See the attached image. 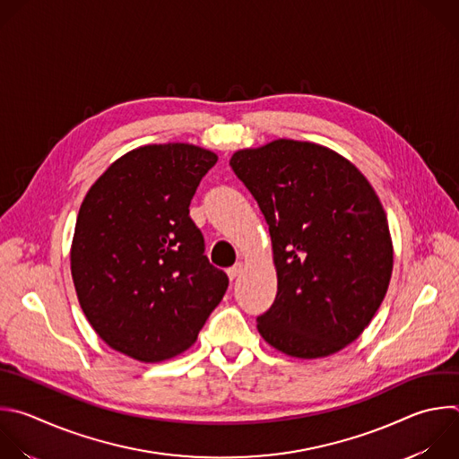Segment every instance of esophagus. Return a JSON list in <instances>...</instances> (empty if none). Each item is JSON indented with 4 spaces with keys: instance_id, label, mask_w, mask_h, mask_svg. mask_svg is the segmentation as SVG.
<instances>
[{
    "instance_id": "1",
    "label": "esophagus",
    "mask_w": 459,
    "mask_h": 459,
    "mask_svg": "<svg viewBox=\"0 0 459 459\" xmlns=\"http://www.w3.org/2000/svg\"><path fill=\"white\" fill-rule=\"evenodd\" d=\"M243 268H245V264H243L241 261H238L234 266H230V268L227 270L229 279H230V281H234L236 277H239V275H241V272H243Z\"/></svg>"
}]
</instances>
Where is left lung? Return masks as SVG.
I'll list each match as a JSON object with an SVG mask.
<instances>
[{
    "label": "left lung",
    "mask_w": 459,
    "mask_h": 459,
    "mask_svg": "<svg viewBox=\"0 0 459 459\" xmlns=\"http://www.w3.org/2000/svg\"><path fill=\"white\" fill-rule=\"evenodd\" d=\"M236 177L272 238L277 295L261 337L295 359H323L357 341L387 293L393 239L368 178L337 151L277 138L236 151Z\"/></svg>",
    "instance_id": "8db88e82"
}]
</instances>
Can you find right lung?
<instances>
[{
    "instance_id": "obj_1",
    "label": "right lung",
    "mask_w": 459,
    "mask_h": 459,
    "mask_svg": "<svg viewBox=\"0 0 459 459\" xmlns=\"http://www.w3.org/2000/svg\"><path fill=\"white\" fill-rule=\"evenodd\" d=\"M218 155L195 143H149L117 159L86 193L70 248L81 308L115 351L155 364L187 351L229 277L204 255L189 216Z\"/></svg>"
}]
</instances>
